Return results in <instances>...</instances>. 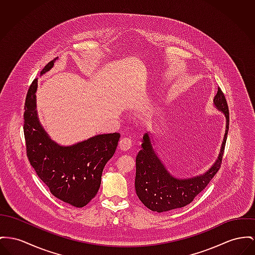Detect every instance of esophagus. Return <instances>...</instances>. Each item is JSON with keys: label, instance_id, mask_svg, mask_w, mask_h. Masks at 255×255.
<instances>
[{"label": "esophagus", "instance_id": "esophagus-1", "mask_svg": "<svg viewBox=\"0 0 255 255\" xmlns=\"http://www.w3.org/2000/svg\"><path fill=\"white\" fill-rule=\"evenodd\" d=\"M131 146H132V141L129 138L124 137L120 140L119 148L122 151H128L131 148Z\"/></svg>", "mask_w": 255, "mask_h": 255}]
</instances>
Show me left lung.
<instances>
[{
	"instance_id": "8db88e82",
	"label": "left lung",
	"mask_w": 255,
	"mask_h": 255,
	"mask_svg": "<svg viewBox=\"0 0 255 255\" xmlns=\"http://www.w3.org/2000/svg\"><path fill=\"white\" fill-rule=\"evenodd\" d=\"M214 105L225 116V133L218 159L202 175L187 179L172 176L154 152L150 134L143 136L141 150L136 156L135 191L140 201L150 210L162 213L187 206L208 186L221 168L229 129V110L220 88L214 98Z\"/></svg>"
}]
</instances>
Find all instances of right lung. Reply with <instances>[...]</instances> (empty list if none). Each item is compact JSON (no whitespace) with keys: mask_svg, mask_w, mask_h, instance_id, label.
<instances>
[{"mask_svg":"<svg viewBox=\"0 0 255 255\" xmlns=\"http://www.w3.org/2000/svg\"><path fill=\"white\" fill-rule=\"evenodd\" d=\"M57 59L49 62L40 74L50 70ZM36 89L34 79L24 106L23 128L29 161L55 197L77 208L84 207L100 189L102 171L116 151L120 134H99L71 146L57 144L37 118Z\"/></svg>","mask_w":255,"mask_h":255,"instance_id":"add662e5","label":"right lung"}]
</instances>
